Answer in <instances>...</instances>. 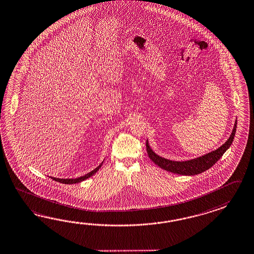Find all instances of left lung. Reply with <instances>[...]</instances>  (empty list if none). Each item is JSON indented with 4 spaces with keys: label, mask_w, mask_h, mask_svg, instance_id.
I'll return each instance as SVG.
<instances>
[{
    "label": "left lung",
    "mask_w": 254,
    "mask_h": 254,
    "mask_svg": "<svg viewBox=\"0 0 254 254\" xmlns=\"http://www.w3.org/2000/svg\"><path fill=\"white\" fill-rule=\"evenodd\" d=\"M236 127L237 121L234 125L231 136L228 140L226 141L225 144H223L215 151L204 155L200 158L188 160V161H181V162L169 160V159L161 158L153 152L152 149L148 146V142L147 141L146 147H147V155L154 163L158 165L159 168L165 169L167 171L175 173V174H180V175H197L206 171L207 169H210L223 156L226 150L231 147V143L234 139L235 133H236Z\"/></svg>",
    "instance_id": "1"
}]
</instances>
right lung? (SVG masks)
I'll return each instance as SVG.
<instances>
[{"instance_id": "add662e5", "label": "right lung", "mask_w": 254, "mask_h": 254, "mask_svg": "<svg viewBox=\"0 0 254 254\" xmlns=\"http://www.w3.org/2000/svg\"><path fill=\"white\" fill-rule=\"evenodd\" d=\"M102 164H103V162L97 168H96L94 170H92L89 173L85 174V176H82L80 178H77V179H57V178H53V177H50V178H51L52 180H54V181H58V182L64 183V184H75V183H79L81 181H85L86 179L90 178L91 176L94 175L95 173L97 172V170L101 168Z\"/></svg>"}]
</instances>
